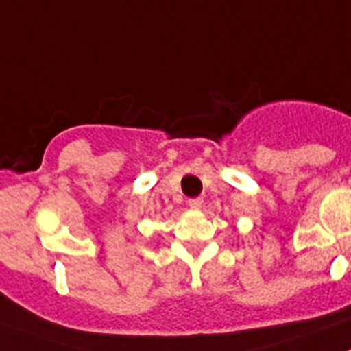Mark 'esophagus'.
Segmentation results:
<instances>
[{
  "mask_svg": "<svg viewBox=\"0 0 351 351\" xmlns=\"http://www.w3.org/2000/svg\"><path fill=\"white\" fill-rule=\"evenodd\" d=\"M189 207H191V208H196V210H198V208L203 207V199H202V198H193V199H189Z\"/></svg>",
  "mask_w": 351,
  "mask_h": 351,
  "instance_id": "obj_1",
  "label": "esophagus"
}]
</instances>
